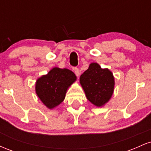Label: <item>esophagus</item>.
I'll use <instances>...</instances> for the list:
<instances>
[{"instance_id":"obj_1","label":"esophagus","mask_w":151,"mask_h":151,"mask_svg":"<svg viewBox=\"0 0 151 151\" xmlns=\"http://www.w3.org/2000/svg\"><path fill=\"white\" fill-rule=\"evenodd\" d=\"M73 70H74V73H75L76 75H77V77H79V75H80V72H79V69L77 68V67H74Z\"/></svg>"}]
</instances>
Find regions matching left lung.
<instances>
[{
	"mask_svg": "<svg viewBox=\"0 0 151 151\" xmlns=\"http://www.w3.org/2000/svg\"><path fill=\"white\" fill-rule=\"evenodd\" d=\"M79 81L87 99L100 107L109 101L114 90V77L109 69H102L93 62L80 76Z\"/></svg>",
	"mask_w": 151,
	"mask_h": 151,
	"instance_id": "8db88e82",
	"label": "left lung"
}]
</instances>
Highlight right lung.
Segmentation results:
<instances>
[{
  "label": "right lung",
  "instance_id": "obj_1",
  "mask_svg": "<svg viewBox=\"0 0 151 151\" xmlns=\"http://www.w3.org/2000/svg\"><path fill=\"white\" fill-rule=\"evenodd\" d=\"M77 77L68 69L54 67L47 74L38 78L35 91L41 101L52 109L64 101L67 90L76 81Z\"/></svg>",
  "mask_w": 151,
  "mask_h": 151
}]
</instances>
